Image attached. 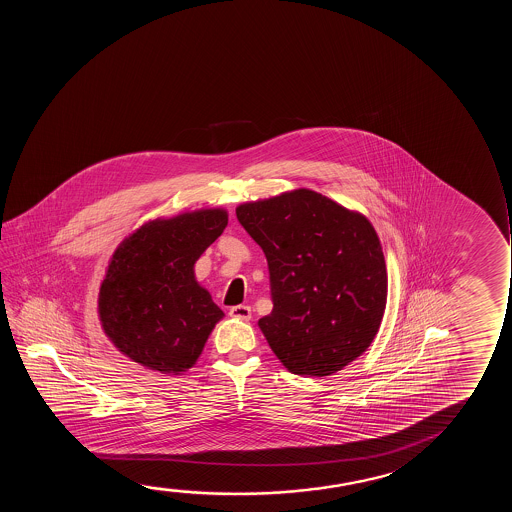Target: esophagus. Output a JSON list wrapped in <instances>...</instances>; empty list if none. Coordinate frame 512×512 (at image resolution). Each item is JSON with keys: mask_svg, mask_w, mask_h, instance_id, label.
I'll use <instances>...</instances> for the list:
<instances>
[{"mask_svg": "<svg viewBox=\"0 0 512 512\" xmlns=\"http://www.w3.org/2000/svg\"><path fill=\"white\" fill-rule=\"evenodd\" d=\"M229 315L232 318H239V320H250L252 318V308L250 306H234V308L229 309Z\"/></svg>", "mask_w": 512, "mask_h": 512, "instance_id": "obj_1", "label": "esophagus"}]
</instances>
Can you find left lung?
<instances>
[{
    "instance_id": "obj_1",
    "label": "left lung",
    "mask_w": 512,
    "mask_h": 512,
    "mask_svg": "<svg viewBox=\"0 0 512 512\" xmlns=\"http://www.w3.org/2000/svg\"><path fill=\"white\" fill-rule=\"evenodd\" d=\"M236 217L266 255L273 311L259 327L281 364L322 378L360 357L388 292L371 222L309 189L239 204Z\"/></svg>"
}]
</instances>
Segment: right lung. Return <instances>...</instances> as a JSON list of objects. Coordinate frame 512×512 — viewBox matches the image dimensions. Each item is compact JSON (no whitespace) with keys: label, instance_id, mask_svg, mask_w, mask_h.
I'll use <instances>...</instances> for the list:
<instances>
[{"label":"right lung","instance_id":"1","mask_svg":"<svg viewBox=\"0 0 512 512\" xmlns=\"http://www.w3.org/2000/svg\"><path fill=\"white\" fill-rule=\"evenodd\" d=\"M227 211L197 210L141 225L120 243L99 288L106 336L124 355L162 374L196 364L224 311L194 264L224 232Z\"/></svg>","mask_w":512,"mask_h":512}]
</instances>
